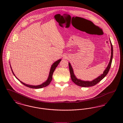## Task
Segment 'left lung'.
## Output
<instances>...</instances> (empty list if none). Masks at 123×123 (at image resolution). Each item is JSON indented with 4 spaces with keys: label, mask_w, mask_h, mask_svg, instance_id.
I'll use <instances>...</instances> for the list:
<instances>
[{
    "label": "left lung",
    "mask_w": 123,
    "mask_h": 123,
    "mask_svg": "<svg viewBox=\"0 0 123 123\" xmlns=\"http://www.w3.org/2000/svg\"><path fill=\"white\" fill-rule=\"evenodd\" d=\"M110 41L111 46V59H110V62L108 64L107 67L105 69V70L104 71L103 74H101L100 76L95 78V79H94L92 81H82L80 79H78L75 76L74 72H73V70L72 68V66H71L70 63H69V70H70V77H71V80L72 81V82H74L77 85L80 86V87H91V86H93L94 85H96L97 83H98L99 82H100L101 80H102L106 76L108 72H109V70H110V67L111 65L112 60V57H113V47H112V45L111 41H110Z\"/></svg>",
    "instance_id": "8db88e82"
}]
</instances>
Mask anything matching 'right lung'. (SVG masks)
Wrapping results in <instances>:
<instances>
[{
    "label": "right lung",
    "instance_id": "right-lung-1",
    "mask_svg": "<svg viewBox=\"0 0 123 123\" xmlns=\"http://www.w3.org/2000/svg\"><path fill=\"white\" fill-rule=\"evenodd\" d=\"M61 59H60L58 60H57V61L55 62L51 66V69H50V73H49V76H48V78L47 79V81L45 82H44V83H42L41 85H37V86H34V85H28V84H26L25 83H24V82H21V81H20L17 78V77L16 76H15L14 73H13V70H12V67L11 66V69H12V72L13 74V75L15 76V77L18 79V80L21 82L22 84H23L24 85L29 87L30 88H44V87H47V86H48L50 83L52 81V78H53V72L54 71V70H55L56 68L57 67V66L58 65V64H59V63H60V62L61 61ZM11 66V65H10Z\"/></svg>",
    "mask_w": 123,
    "mask_h": 123
}]
</instances>
